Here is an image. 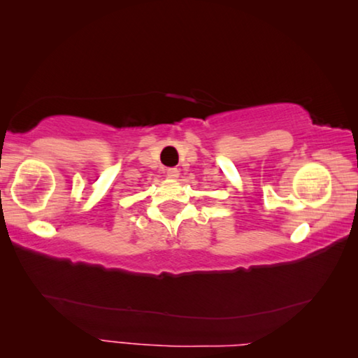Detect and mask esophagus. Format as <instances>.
Listing matches in <instances>:
<instances>
[{
	"label": "esophagus",
	"mask_w": 358,
	"mask_h": 358,
	"mask_svg": "<svg viewBox=\"0 0 358 358\" xmlns=\"http://www.w3.org/2000/svg\"><path fill=\"white\" fill-rule=\"evenodd\" d=\"M178 175H180V171H178L177 167L167 169V177H169V178H178Z\"/></svg>",
	"instance_id": "34e87169"
}]
</instances>
